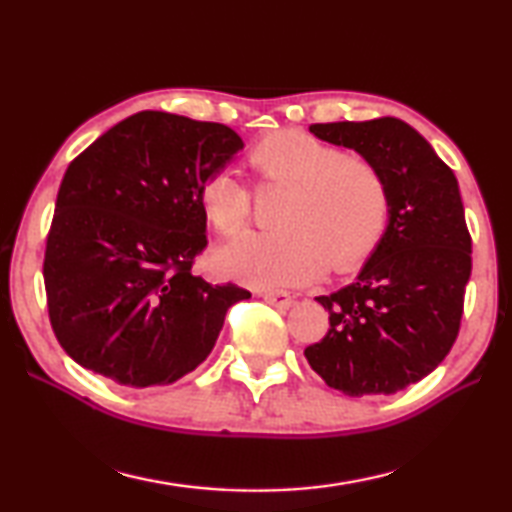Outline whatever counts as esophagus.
<instances>
[{"label":"esophagus","mask_w":512,"mask_h":512,"mask_svg":"<svg viewBox=\"0 0 512 512\" xmlns=\"http://www.w3.org/2000/svg\"><path fill=\"white\" fill-rule=\"evenodd\" d=\"M262 298H264V302H268V305L275 309H289L293 302V298L287 291H264Z\"/></svg>","instance_id":"obj_1"}]
</instances>
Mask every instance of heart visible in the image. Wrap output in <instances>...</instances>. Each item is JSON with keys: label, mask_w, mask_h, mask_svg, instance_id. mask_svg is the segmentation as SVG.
I'll use <instances>...</instances> for the list:
<instances>
[{"label": "heart", "mask_w": 512, "mask_h": 512, "mask_svg": "<svg viewBox=\"0 0 512 512\" xmlns=\"http://www.w3.org/2000/svg\"><path fill=\"white\" fill-rule=\"evenodd\" d=\"M259 185L287 187L275 205L277 230L248 232L214 255L223 275L253 287H296L325 273H350L384 237L391 196L381 171L316 135L284 128L248 153ZM221 235H237L253 212V192L232 171H216L198 192Z\"/></svg>", "instance_id": "1"}]
</instances>
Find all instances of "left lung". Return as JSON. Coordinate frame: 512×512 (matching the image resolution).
I'll list each match as a JSON object with an SVG mask.
<instances>
[{
    "instance_id": "obj_1",
    "label": "left lung",
    "mask_w": 512,
    "mask_h": 512,
    "mask_svg": "<svg viewBox=\"0 0 512 512\" xmlns=\"http://www.w3.org/2000/svg\"><path fill=\"white\" fill-rule=\"evenodd\" d=\"M381 171L391 210L357 282L316 298L329 329L305 357L350 397L393 395L438 368L458 336L472 273V237L454 171L406 121L311 124Z\"/></svg>"
}]
</instances>
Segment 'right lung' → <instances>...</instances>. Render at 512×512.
<instances>
[{
    "label": "right lung",
    "mask_w": 512,
    "mask_h": 512,
    "mask_svg": "<svg viewBox=\"0 0 512 512\" xmlns=\"http://www.w3.org/2000/svg\"><path fill=\"white\" fill-rule=\"evenodd\" d=\"M241 149L216 121L142 110L69 162L42 275L51 329L79 366L149 388L212 352L250 291L192 273L207 246L198 192Z\"/></svg>",
    "instance_id": "obj_1"
}]
</instances>
